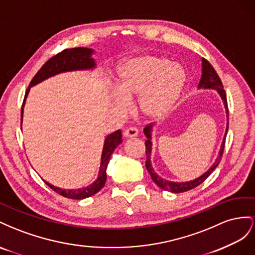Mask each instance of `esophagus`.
Instances as JSON below:
<instances>
[{
  "instance_id": "esophagus-1",
  "label": "esophagus",
  "mask_w": 255,
  "mask_h": 255,
  "mask_svg": "<svg viewBox=\"0 0 255 255\" xmlns=\"http://www.w3.org/2000/svg\"><path fill=\"white\" fill-rule=\"evenodd\" d=\"M137 135V130L133 127H130L124 131V136L126 137H134Z\"/></svg>"
}]
</instances>
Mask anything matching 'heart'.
I'll return each instance as SVG.
<instances>
[{
  "instance_id": "obj_1",
  "label": "heart",
  "mask_w": 255,
  "mask_h": 255,
  "mask_svg": "<svg viewBox=\"0 0 255 255\" xmlns=\"http://www.w3.org/2000/svg\"><path fill=\"white\" fill-rule=\"evenodd\" d=\"M187 82L180 64L161 55H141L124 63L119 69L115 107L125 110V101L137 97V108L146 118L168 113L177 103Z\"/></svg>"
}]
</instances>
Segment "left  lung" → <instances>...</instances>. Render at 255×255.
Segmentation results:
<instances>
[{
  "instance_id": "left-lung-1",
  "label": "left lung",
  "mask_w": 255,
  "mask_h": 255,
  "mask_svg": "<svg viewBox=\"0 0 255 255\" xmlns=\"http://www.w3.org/2000/svg\"><path fill=\"white\" fill-rule=\"evenodd\" d=\"M202 78L200 80L199 83V89H214L217 90L218 93L220 94V96L223 100L225 109H227V113H228V126H227V131H225L223 141H222V145L221 148L219 151V156H218L217 160L214 162V164L210 166L208 169V171L206 173L203 174L202 176H200L199 178L193 179L191 181H187V183H173V181H169L162 179L161 177H159L157 174L155 173V171L152 170L151 164H150V152H151V135H150V130H151V124H148V125L144 128V134L146 135L147 140L145 141V152H146V169L148 171V173L150 174L151 179L154 180V183L159 186L161 189L165 191H170L173 193H180V192H186L191 190V189L198 187L199 185H201L203 181H204L210 174L213 173V171L217 168L218 164L220 163L221 158L223 155V150H224V144H225V137H227V133H228V129H229V108H228V100H227V94H225V91L223 89V84L221 82V79L218 76L217 71L215 70V68L212 66L207 60L203 59L202 60Z\"/></svg>"
}]
</instances>
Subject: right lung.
Wrapping results in <instances>:
<instances>
[{"label": "right lung", "instance_id": "obj_1", "mask_svg": "<svg viewBox=\"0 0 255 255\" xmlns=\"http://www.w3.org/2000/svg\"><path fill=\"white\" fill-rule=\"evenodd\" d=\"M92 53H93V50L87 49V48L65 49L57 54L53 55L49 61H47L45 64H43L41 68L37 71V74H36L32 79V81L30 82V85H28L27 90L25 92L22 108H21V123H22L24 101L31 86L43 81V80L49 77L60 74V72L94 68L95 67V62H94V60L91 57ZM121 143H122L121 130H118V131L109 134L106 137L103 156H101V165L99 170V175H98V178L95 180V183H93L91 186L83 189H78V190H66V189H60L50 185L49 183H47V181H45V183L52 189L53 191H55L56 193H59L62 196H64V198H67V199L82 200L94 195L99 190H101V188L105 186L106 180H107L106 171H107V165L109 163V160H110V157L112 155V152L114 151L115 147Z\"/></svg>", "mask_w": 255, "mask_h": 255}]
</instances>
